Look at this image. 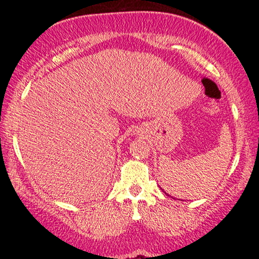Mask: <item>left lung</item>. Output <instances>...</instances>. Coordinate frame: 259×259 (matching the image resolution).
Here are the masks:
<instances>
[{"mask_svg":"<svg viewBox=\"0 0 259 259\" xmlns=\"http://www.w3.org/2000/svg\"><path fill=\"white\" fill-rule=\"evenodd\" d=\"M168 196H169V195H168Z\"/></svg>","mask_w":259,"mask_h":259,"instance_id":"obj_1","label":"left lung"}]
</instances>
